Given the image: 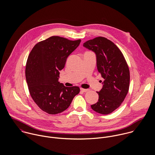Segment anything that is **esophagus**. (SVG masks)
Segmentation results:
<instances>
[{"label":"esophagus","mask_w":155,"mask_h":155,"mask_svg":"<svg viewBox=\"0 0 155 155\" xmlns=\"http://www.w3.org/2000/svg\"><path fill=\"white\" fill-rule=\"evenodd\" d=\"M81 91L83 92H86L88 91L89 89H88L81 88Z\"/></svg>","instance_id":"obj_1"}]
</instances>
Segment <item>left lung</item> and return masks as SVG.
Returning a JSON list of instances; mask_svg holds the SVG:
<instances>
[{
  "mask_svg": "<svg viewBox=\"0 0 155 155\" xmlns=\"http://www.w3.org/2000/svg\"><path fill=\"white\" fill-rule=\"evenodd\" d=\"M84 46L95 52L98 71L105 79L103 88L97 92L98 101L91 107L98 113L110 114L120 106L128 94L130 81L128 64L118 47L106 38L89 40Z\"/></svg>",
  "mask_w": 155,
  "mask_h": 155,
  "instance_id": "8db88e82",
  "label": "left lung"
}]
</instances>
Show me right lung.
I'll return each mask as SVG.
<instances>
[{
  "mask_svg": "<svg viewBox=\"0 0 155 155\" xmlns=\"http://www.w3.org/2000/svg\"><path fill=\"white\" fill-rule=\"evenodd\" d=\"M81 42L53 36L37 43L28 57L25 73L30 94L38 107L48 114L66 110L80 92L78 87H66L60 84L58 78L67 58Z\"/></svg>",
  "mask_w": 155,
  "mask_h": 155,
  "instance_id": "obj_1",
  "label": "right lung"
}]
</instances>
